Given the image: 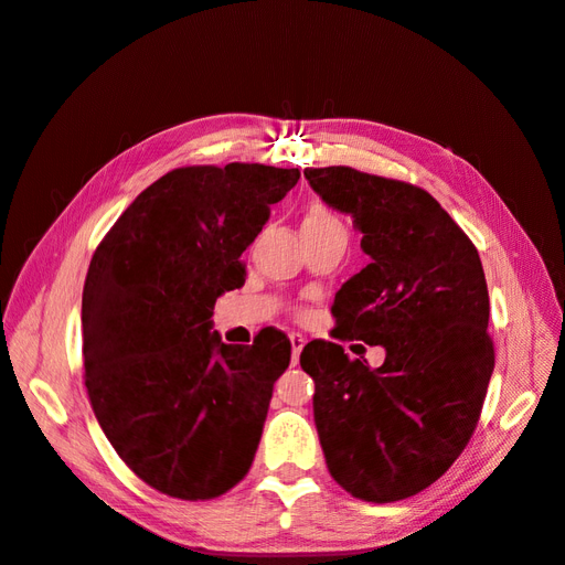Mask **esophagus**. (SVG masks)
Returning <instances> with one entry per match:
<instances>
[{
  "label": "esophagus",
  "instance_id": "esophagus-1",
  "mask_svg": "<svg viewBox=\"0 0 565 565\" xmlns=\"http://www.w3.org/2000/svg\"><path fill=\"white\" fill-rule=\"evenodd\" d=\"M289 344H292V365L299 363V355H301V349L306 344V339L301 334H292L289 337Z\"/></svg>",
  "mask_w": 565,
  "mask_h": 565
}]
</instances>
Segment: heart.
<instances>
[{"mask_svg": "<svg viewBox=\"0 0 565 565\" xmlns=\"http://www.w3.org/2000/svg\"><path fill=\"white\" fill-rule=\"evenodd\" d=\"M339 221L332 212H328L324 207H320V204H313V207L309 210V214L303 216V224L301 228H322V226H337Z\"/></svg>", "mask_w": 565, "mask_h": 565, "instance_id": "1", "label": "heart"}]
</instances>
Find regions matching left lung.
Segmentation results:
<instances>
[{"instance_id":"1","label":"left lung","mask_w":565,"mask_h":565,"mask_svg":"<svg viewBox=\"0 0 565 565\" xmlns=\"http://www.w3.org/2000/svg\"><path fill=\"white\" fill-rule=\"evenodd\" d=\"M303 177L353 218L370 256L334 295L337 332L386 351L370 367L334 341L303 347L324 461L353 498L405 500L450 469L481 415L494 367L486 273L422 188L351 167H309Z\"/></svg>"}]
</instances>
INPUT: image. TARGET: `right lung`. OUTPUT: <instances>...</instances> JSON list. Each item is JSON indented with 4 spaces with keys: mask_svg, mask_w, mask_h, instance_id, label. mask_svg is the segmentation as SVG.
<instances>
[{
    "mask_svg": "<svg viewBox=\"0 0 565 565\" xmlns=\"http://www.w3.org/2000/svg\"><path fill=\"white\" fill-rule=\"evenodd\" d=\"M266 164L185 167L136 198L94 252L82 292L84 384L127 467L181 500H212L249 471L289 339L252 347L214 330L245 285L243 252L299 181Z\"/></svg>",
    "mask_w": 565,
    "mask_h": 565,
    "instance_id": "1",
    "label": "right lung"
}]
</instances>
